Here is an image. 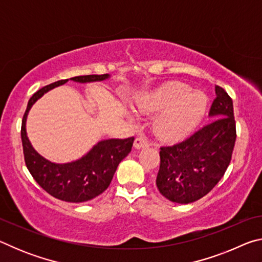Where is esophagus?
I'll return each instance as SVG.
<instances>
[{"instance_id": "34e87169", "label": "esophagus", "mask_w": 262, "mask_h": 262, "mask_svg": "<svg viewBox=\"0 0 262 262\" xmlns=\"http://www.w3.org/2000/svg\"><path fill=\"white\" fill-rule=\"evenodd\" d=\"M148 145H149L148 141L145 140V139H143V137H137V139H136L135 142H134V148L137 149V150L147 148Z\"/></svg>"}]
</instances>
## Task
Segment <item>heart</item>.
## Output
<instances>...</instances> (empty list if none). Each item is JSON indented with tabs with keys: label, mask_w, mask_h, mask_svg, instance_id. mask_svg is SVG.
<instances>
[{
	"label": "heart",
	"mask_w": 262,
	"mask_h": 262,
	"mask_svg": "<svg viewBox=\"0 0 262 262\" xmlns=\"http://www.w3.org/2000/svg\"><path fill=\"white\" fill-rule=\"evenodd\" d=\"M207 107L205 92L192 90L181 82L163 84L136 104L139 113L156 115L152 132L164 143H177L192 135L205 118Z\"/></svg>",
	"instance_id": "obj_1"
}]
</instances>
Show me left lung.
Here are the masks:
<instances>
[{
    "label": "left lung",
    "mask_w": 262,
    "mask_h": 262,
    "mask_svg": "<svg viewBox=\"0 0 262 262\" xmlns=\"http://www.w3.org/2000/svg\"><path fill=\"white\" fill-rule=\"evenodd\" d=\"M208 123L189 139L159 151L161 166L156 178L163 196L176 203H190L215 187L231 161L236 142L232 99L215 86Z\"/></svg>",
    "instance_id": "1"
}]
</instances>
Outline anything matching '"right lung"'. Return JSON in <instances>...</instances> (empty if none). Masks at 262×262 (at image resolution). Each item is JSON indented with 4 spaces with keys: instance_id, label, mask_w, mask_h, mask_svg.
Here are the masks:
<instances>
[{
    "instance_id": "right-lung-1",
    "label": "right lung",
    "mask_w": 262,
    "mask_h": 262,
    "mask_svg": "<svg viewBox=\"0 0 262 262\" xmlns=\"http://www.w3.org/2000/svg\"><path fill=\"white\" fill-rule=\"evenodd\" d=\"M110 74L86 75L69 78L77 83L104 82ZM69 79H62L41 88L31 97L21 121V143L25 163L34 180L48 194L66 202H85L98 196L112 181L118 165L130 152L134 137L101 140L81 158L68 163H54L46 159L33 148L26 132V120L35 101Z\"/></svg>"
}]
</instances>
